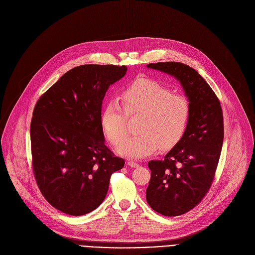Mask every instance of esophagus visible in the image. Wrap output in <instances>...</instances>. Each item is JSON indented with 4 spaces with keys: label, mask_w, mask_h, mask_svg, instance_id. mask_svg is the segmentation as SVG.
Here are the masks:
<instances>
[{
    "label": "esophagus",
    "mask_w": 255,
    "mask_h": 255,
    "mask_svg": "<svg viewBox=\"0 0 255 255\" xmlns=\"http://www.w3.org/2000/svg\"><path fill=\"white\" fill-rule=\"evenodd\" d=\"M128 166H130V168H138L139 166V163L136 161H133V160L128 161Z\"/></svg>",
    "instance_id": "1"
}]
</instances>
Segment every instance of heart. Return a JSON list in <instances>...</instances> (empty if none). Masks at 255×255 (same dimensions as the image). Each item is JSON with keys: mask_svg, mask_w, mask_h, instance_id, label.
Segmentation results:
<instances>
[{"mask_svg": "<svg viewBox=\"0 0 255 255\" xmlns=\"http://www.w3.org/2000/svg\"><path fill=\"white\" fill-rule=\"evenodd\" d=\"M121 103L112 99L101 112L103 131L113 144H119L128 134V116H141L137 129L118 147V153L128 158H141L155 152L159 145L169 148L176 144L186 131L191 105L182 95L172 94L162 84L139 79L121 95Z\"/></svg>", "mask_w": 255, "mask_h": 255, "instance_id": "heart-1", "label": "heart"}]
</instances>
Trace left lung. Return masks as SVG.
Listing matches in <instances>:
<instances>
[{
    "mask_svg": "<svg viewBox=\"0 0 255 255\" xmlns=\"http://www.w3.org/2000/svg\"><path fill=\"white\" fill-rule=\"evenodd\" d=\"M146 67L179 81L191 105L182 138L162 159L147 163L148 206L164 216H178L197 206L211 187L224 141L223 111L211 87L189 65L159 62Z\"/></svg>",
    "mask_w": 255,
    "mask_h": 255,
    "instance_id": "8db88e82",
    "label": "left lung"
}]
</instances>
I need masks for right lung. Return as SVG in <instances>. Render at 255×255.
I'll return each instance as SVG.
<instances>
[{
	"instance_id": "1",
	"label": "right lung",
	"mask_w": 255,
	"mask_h": 255,
	"mask_svg": "<svg viewBox=\"0 0 255 255\" xmlns=\"http://www.w3.org/2000/svg\"><path fill=\"white\" fill-rule=\"evenodd\" d=\"M127 66L86 64L65 73L34 107L30 140L39 189L59 211L79 216L104 200L111 175L125 159L105 145L101 110Z\"/></svg>"
}]
</instances>
